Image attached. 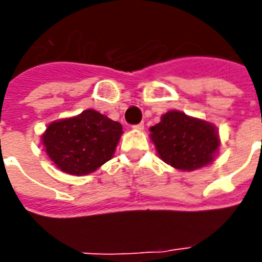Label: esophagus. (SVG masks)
<instances>
[{
    "label": "esophagus",
    "mask_w": 262,
    "mask_h": 262,
    "mask_svg": "<svg viewBox=\"0 0 262 262\" xmlns=\"http://www.w3.org/2000/svg\"><path fill=\"white\" fill-rule=\"evenodd\" d=\"M133 129H136V130H143L144 123H137V125H135V126H133Z\"/></svg>",
    "instance_id": "esophagus-1"
}]
</instances>
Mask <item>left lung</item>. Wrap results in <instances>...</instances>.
<instances>
[{"label":"left lung","instance_id":"obj_1","mask_svg":"<svg viewBox=\"0 0 262 262\" xmlns=\"http://www.w3.org/2000/svg\"><path fill=\"white\" fill-rule=\"evenodd\" d=\"M151 139L163 162L183 171L211 163L220 144L213 125L181 111L166 113L151 127Z\"/></svg>","mask_w":262,"mask_h":262}]
</instances>
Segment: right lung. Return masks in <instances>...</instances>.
<instances>
[{
  "mask_svg": "<svg viewBox=\"0 0 262 262\" xmlns=\"http://www.w3.org/2000/svg\"><path fill=\"white\" fill-rule=\"evenodd\" d=\"M122 135L121 123L95 110L50 123L42 136L47 155L57 167L72 175H84L111 159Z\"/></svg>",
  "mask_w": 262,
  "mask_h": 262,
  "instance_id": "add662e5",
  "label": "right lung"
}]
</instances>
